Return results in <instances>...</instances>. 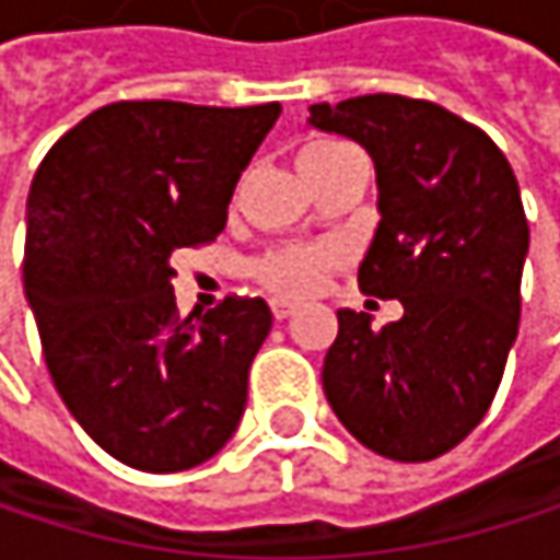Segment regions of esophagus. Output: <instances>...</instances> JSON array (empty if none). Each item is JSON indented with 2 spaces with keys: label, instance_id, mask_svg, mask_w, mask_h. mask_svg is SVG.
Segmentation results:
<instances>
[{
  "label": "esophagus",
  "instance_id": "esophagus-1",
  "mask_svg": "<svg viewBox=\"0 0 560 560\" xmlns=\"http://www.w3.org/2000/svg\"><path fill=\"white\" fill-rule=\"evenodd\" d=\"M294 311H298V304H291V301H284V298H272V314H276V320L291 317Z\"/></svg>",
  "mask_w": 560,
  "mask_h": 560
}]
</instances>
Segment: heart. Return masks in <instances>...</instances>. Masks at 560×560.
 Returning a JSON list of instances; mask_svg holds the SVG:
<instances>
[{
  "label": "heart",
  "instance_id": "heart-1",
  "mask_svg": "<svg viewBox=\"0 0 560 560\" xmlns=\"http://www.w3.org/2000/svg\"><path fill=\"white\" fill-rule=\"evenodd\" d=\"M343 142H334V139H317V142H307L304 152H301V162H311V159H320L334 149H340ZM337 262V253L330 246H281L272 249L269 256H262L256 262V276L262 279L266 288L279 291V294H291V298H301V294H311L327 269Z\"/></svg>",
  "mask_w": 560,
  "mask_h": 560
}]
</instances>
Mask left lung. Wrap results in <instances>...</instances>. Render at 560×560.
<instances>
[{
    "mask_svg": "<svg viewBox=\"0 0 560 560\" xmlns=\"http://www.w3.org/2000/svg\"><path fill=\"white\" fill-rule=\"evenodd\" d=\"M307 122L370 152L380 226L360 291L405 307L383 330L363 311H337L324 395L363 447L434 460L483 421L518 334L528 256L518 180L483 129L428 100L314 103Z\"/></svg>",
    "mask_w": 560,
    "mask_h": 560,
    "instance_id": "obj_1",
    "label": "left lung"
}]
</instances>
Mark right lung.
<instances>
[{
  "label": "right lung",
  "instance_id": "add662e5",
  "mask_svg": "<svg viewBox=\"0 0 560 560\" xmlns=\"http://www.w3.org/2000/svg\"><path fill=\"white\" fill-rule=\"evenodd\" d=\"M281 106L109 103L63 132L28 190L25 298L77 424L119 464L177 474L240 428L272 330L262 298L177 317L171 253L213 243Z\"/></svg>",
  "mask_w": 560,
  "mask_h": 560
}]
</instances>
